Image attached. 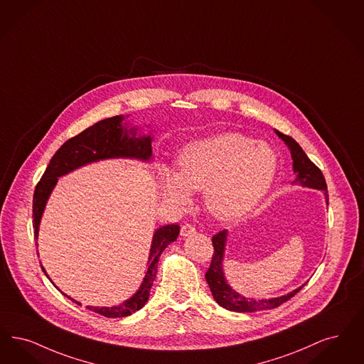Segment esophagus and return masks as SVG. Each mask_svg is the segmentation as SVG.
Segmentation results:
<instances>
[{
    "label": "esophagus",
    "mask_w": 364,
    "mask_h": 364,
    "mask_svg": "<svg viewBox=\"0 0 364 364\" xmlns=\"http://www.w3.org/2000/svg\"><path fill=\"white\" fill-rule=\"evenodd\" d=\"M196 232L195 230V226H192V225H189V223H186V225H183L181 226V232H180V234H181V237H188V235H191V234H193Z\"/></svg>",
    "instance_id": "1"
}]
</instances>
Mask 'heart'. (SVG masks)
Returning a JSON list of instances; mask_svg holds the SVG:
<instances>
[{
    "instance_id": "1",
    "label": "heart",
    "mask_w": 364,
    "mask_h": 364,
    "mask_svg": "<svg viewBox=\"0 0 364 364\" xmlns=\"http://www.w3.org/2000/svg\"><path fill=\"white\" fill-rule=\"evenodd\" d=\"M277 153L265 142L225 132L183 147L178 172L164 168V196L180 207L191 203V192L204 191L207 210L220 220L249 215L275 181Z\"/></svg>"
}]
</instances>
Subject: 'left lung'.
Segmentation results:
<instances>
[{
    "label": "left lung",
    "instance_id": "1",
    "mask_svg": "<svg viewBox=\"0 0 364 364\" xmlns=\"http://www.w3.org/2000/svg\"><path fill=\"white\" fill-rule=\"evenodd\" d=\"M277 136L289 147L292 159V171L295 173V180L292 184H299L307 188L320 189L323 191L325 202L328 205L329 196L326 191V181L322 175L320 169L309 160L306 156L304 149L295 142L289 135L282 134L280 131L275 130ZM228 230H222L213 237V247H214V255L213 260L210 264L208 271L205 272V280L208 283V287L214 299L217 301L219 306H222L226 310L237 311V313H253L267 309H274L286 301L292 298L298 291L301 290L305 284L301 287L290 291L286 295L269 298V299H253L241 295L240 292L234 290L233 287L228 283L225 272H223V259H225V250H226V242H228Z\"/></svg>",
    "mask_w": 364,
    "mask_h": 364
}]
</instances>
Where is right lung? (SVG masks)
Masks as SVG:
<instances>
[{
	"label": "right lung",
	"mask_w": 364,
	"mask_h": 364,
	"mask_svg": "<svg viewBox=\"0 0 364 364\" xmlns=\"http://www.w3.org/2000/svg\"><path fill=\"white\" fill-rule=\"evenodd\" d=\"M123 120H124L123 115H117V117H108L97 122L96 124L90 126L81 134L66 141L59 147L58 151L53 156L33 193L32 210H33L35 238H38L39 235V225L42 220L47 200L53 189L55 188L58 183V177L60 176L68 175L73 172L74 169H78L81 166H85L87 164L97 162V161L131 159V160L149 162L153 160V150H151L153 136L138 132L136 127L129 129V126H126ZM178 233H180L178 225H165L154 232L151 245H150L145 277L139 289L131 298L126 299L123 304L112 306V307L87 306V309L108 318L127 317L132 313L138 311L139 309H142L149 299L153 282L157 275V264H159L161 253L171 242L177 240ZM41 267L46 277H48L42 264ZM66 296L77 305H81L69 295Z\"/></svg>",
	"instance_id": "obj_1"
}]
</instances>
